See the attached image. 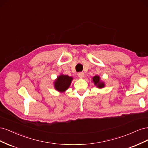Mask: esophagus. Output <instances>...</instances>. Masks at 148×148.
Returning <instances> with one entry per match:
<instances>
[{
	"label": "esophagus",
	"instance_id": "esophagus-1",
	"mask_svg": "<svg viewBox=\"0 0 148 148\" xmlns=\"http://www.w3.org/2000/svg\"><path fill=\"white\" fill-rule=\"evenodd\" d=\"M78 77L79 78H83L84 74L83 72H79V73H78Z\"/></svg>",
	"mask_w": 148,
	"mask_h": 148
}]
</instances>
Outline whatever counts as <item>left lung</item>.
<instances>
[{
    "mask_svg": "<svg viewBox=\"0 0 148 148\" xmlns=\"http://www.w3.org/2000/svg\"><path fill=\"white\" fill-rule=\"evenodd\" d=\"M92 82L94 83V84L97 88H103L105 87V83L104 82L101 80V78L99 76L96 75L95 77L92 78Z\"/></svg>",
    "mask_w": 148,
    "mask_h": 148,
    "instance_id": "left-lung-1",
    "label": "left lung"
}]
</instances>
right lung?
I'll return each mask as SVG.
<instances>
[{
	"instance_id": "right-lung-1",
	"label": "right lung",
	"mask_w": 148,
	"mask_h": 148,
	"mask_svg": "<svg viewBox=\"0 0 148 148\" xmlns=\"http://www.w3.org/2000/svg\"><path fill=\"white\" fill-rule=\"evenodd\" d=\"M73 78L69 75L61 74L58 76L57 79L53 82V86L57 91L64 92L70 87Z\"/></svg>"
}]
</instances>
